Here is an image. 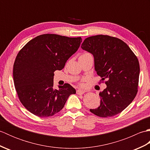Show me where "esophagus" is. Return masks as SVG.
Returning a JSON list of instances; mask_svg holds the SVG:
<instances>
[{
	"instance_id": "obj_1",
	"label": "esophagus",
	"mask_w": 150,
	"mask_h": 150,
	"mask_svg": "<svg viewBox=\"0 0 150 150\" xmlns=\"http://www.w3.org/2000/svg\"><path fill=\"white\" fill-rule=\"evenodd\" d=\"M84 92H85V91L83 90H81V89H79V90H77V93L78 95H82V94H84Z\"/></svg>"
}]
</instances>
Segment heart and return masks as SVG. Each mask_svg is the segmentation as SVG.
Wrapping results in <instances>:
<instances>
[{
  "instance_id": "heart-1",
  "label": "heart",
  "mask_w": 150,
  "mask_h": 150,
  "mask_svg": "<svg viewBox=\"0 0 150 150\" xmlns=\"http://www.w3.org/2000/svg\"><path fill=\"white\" fill-rule=\"evenodd\" d=\"M91 57V54L89 53H84L82 54L79 58H81V57Z\"/></svg>"
}]
</instances>
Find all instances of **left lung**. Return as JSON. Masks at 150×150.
<instances>
[{
	"label": "left lung",
	"mask_w": 150,
	"mask_h": 150,
	"mask_svg": "<svg viewBox=\"0 0 150 150\" xmlns=\"http://www.w3.org/2000/svg\"><path fill=\"white\" fill-rule=\"evenodd\" d=\"M82 50L93 55L95 69L107 87L99 93L100 106L90 109L100 117H112L129 106L138 91L140 66L137 57L118 38L103 35L88 37Z\"/></svg>",
	"instance_id": "left-lung-1"
}]
</instances>
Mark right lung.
I'll use <instances>...</instances> for the list:
<instances>
[{
	"label": "right lung",
	"mask_w": 150,
	"mask_h": 150,
	"mask_svg": "<svg viewBox=\"0 0 150 150\" xmlns=\"http://www.w3.org/2000/svg\"><path fill=\"white\" fill-rule=\"evenodd\" d=\"M81 42V37L44 34L20 50L13 65L14 84L19 100L30 112L40 117L53 116L62 109L70 95L76 93L67 83L54 88L53 73L64 68Z\"/></svg>",
	"instance_id": "right-lung-1"
}]
</instances>
